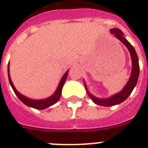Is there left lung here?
Segmentation results:
<instances>
[{
  "label": "left lung",
  "instance_id": "1",
  "mask_svg": "<svg viewBox=\"0 0 148 148\" xmlns=\"http://www.w3.org/2000/svg\"><path fill=\"white\" fill-rule=\"evenodd\" d=\"M110 32L112 34H114L115 37L117 38L120 41H121L123 44H125L128 49V50L130 51L132 59V72L130 79L128 81L127 84L125 85V87L123 88V90L120 91L119 92H118V93L115 94V95H112L111 97L108 98V99H98V98H95L92 94L89 92V91L87 90V86L84 84L89 97L92 99V101L95 104H98V105L104 106V107H110V106L116 105V104H120V103L123 102L124 101L126 100L128 96L131 94L132 91L136 85L138 75H139V64H138V58L135 49L133 48V46L130 44V42L125 37H123L124 34H123L122 31L121 29L117 28L111 29Z\"/></svg>",
  "mask_w": 148,
  "mask_h": 148
}]
</instances>
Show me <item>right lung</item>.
<instances>
[{
	"label": "right lung",
	"mask_w": 148,
	"mask_h": 148,
	"mask_svg": "<svg viewBox=\"0 0 148 148\" xmlns=\"http://www.w3.org/2000/svg\"><path fill=\"white\" fill-rule=\"evenodd\" d=\"M67 75H68V71H66V73H64V75H63V77L61 78L59 84H58V88H57V90H56L55 93L53 94V95H51L50 97L45 99H41V100H33V99H29V98L26 97V96H24V95H23L22 94H21L20 92L17 91L15 86L13 85L12 82L11 80V78H10V67H9V65H8V78H9V81H10V85H11L12 88V90H14L15 93L16 94V95L18 96V99H20L21 101H22V102H23L24 104H26V105L29 106V107H31V108H35V109H38V110L46 109V108H49V107H50V106L56 104V103L59 100L61 95V91H62L63 86H64L65 82H66Z\"/></svg>",
	"instance_id": "add662e5"
}]
</instances>
